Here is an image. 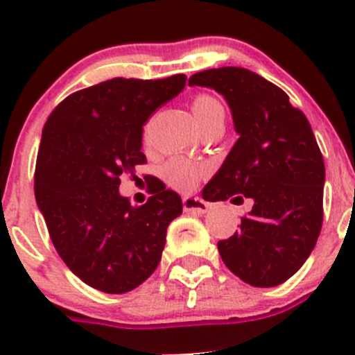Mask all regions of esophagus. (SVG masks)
I'll return each mask as SVG.
<instances>
[{
  "label": "esophagus",
  "mask_w": 355,
  "mask_h": 355,
  "mask_svg": "<svg viewBox=\"0 0 355 355\" xmlns=\"http://www.w3.org/2000/svg\"><path fill=\"white\" fill-rule=\"evenodd\" d=\"M182 204H184L185 213L204 214V213H207V209H209V204L204 202V200L199 198H184Z\"/></svg>",
  "instance_id": "1"
}]
</instances>
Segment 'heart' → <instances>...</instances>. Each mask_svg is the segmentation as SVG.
<instances>
[{
	"instance_id": "obj_1",
	"label": "heart",
	"mask_w": 355,
	"mask_h": 355,
	"mask_svg": "<svg viewBox=\"0 0 355 355\" xmlns=\"http://www.w3.org/2000/svg\"><path fill=\"white\" fill-rule=\"evenodd\" d=\"M192 113L200 127L209 123L218 114H223V106L220 101L209 94H198L191 103ZM161 178L170 185L171 189L178 192H191L196 185L199 184L200 177L206 173V168L196 161L187 159V157H170L161 164Z\"/></svg>"
}]
</instances>
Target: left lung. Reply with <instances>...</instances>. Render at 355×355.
Listing matches in <instances>:
<instances>
[{
    "label": "left lung",
    "mask_w": 355,
    "mask_h": 355,
    "mask_svg": "<svg viewBox=\"0 0 355 355\" xmlns=\"http://www.w3.org/2000/svg\"><path fill=\"white\" fill-rule=\"evenodd\" d=\"M191 85L225 96L239 141L202 198L252 200L241 230L218 242L228 270L252 287H277L306 263L323 225L324 163L306 114L278 85L241 67L202 70Z\"/></svg>",
    "instance_id": "8db88e82"
}]
</instances>
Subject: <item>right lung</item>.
<instances>
[{"label": "right lung", "mask_w": 355, "mask_h": 355, "mask_svg": "<svg viewBox=\"0 0 355 355\" xmlns=\"http://www.w3.org/2000/svg\"><path fill=\"white\" fill-rule=\"evenodd\" d=\"M184 73L157 80L116 77L63 99L46 120L34 194L63 263L89 287L125 293L159 264L166 228L182 199L155 185L142 206L118 187L146 163L142 130L157 108L185 87Z\"/></svg>", "instance_id": "1"}]
</instances>
